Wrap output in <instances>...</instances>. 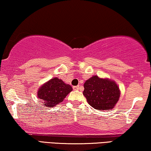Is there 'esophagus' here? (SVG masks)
Returning a JSON list of instances; mask_svg holds the SVG:
<instances>
[{"mask_svg":"<svg viewBox=\"0 0 151 151\" xmlns=\"http://www.w3.org/2000/svg\"><path fill=\"white\" fill-rule=\"evenodd\" d=\"M73 90H78L80 88V86H73Z\"/></svg>","mask_w":151,"mask_h":151,"instance_id":"1","label":"esophagus"}]
</instances>
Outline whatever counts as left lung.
Returning a JSON list of instances; mask_svg holds the SVG:
<instances>
[{"label": "left lung", "instance_id": "8db88e82", "mask_svg": "<svg viewBox=\"0 0 151 151\" xmlns=\"http://www.w3.org/2000/svg\"><path fill=\"white\" fill-rule=\"evenodd\" d=\"M83 95L88 104L97 110L114 108L120 96V90L114 80L93 76L84 84Z\"/></svg>", "mask_w": 151, "mask_h": 151}]
</instances>
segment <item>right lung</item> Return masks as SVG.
Segmentation results:
<instances>
[{
    "label": "right lung",
    "instance_id": "obj_1",
    "mask_svg": "<svg viewBox=\"0 0 151 151\" xmlns=\"http://www.w3.org/2000/svg\"><path fill=\"white\" fill-rule=\"evenodd\" d=\"M72 90L71 85L55 77L40 86L37 96L42 100L45 106L51 108L63 102Z\"/></svg>",
    "mask_w": 151,
    "mask_h": 151
}]
</instances>
